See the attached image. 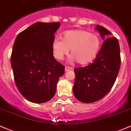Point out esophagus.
<instances>
[{
  "label": "esophagus",
  "instance_id": "esophagus-1",
  "mask_svg": "<svg viewBox=\"0 0 131 131\" xmlns=\"http://www.w3.org/2000/svg\"><path fill=\"white\" fill-rule=\"evenodd\" d=\"M72 67H69V66H66L65 67V71H69V70H71V69H72Z\"/></svg>",
  "mask_w": 131,
  "mask_h": 131
}]
</instances>
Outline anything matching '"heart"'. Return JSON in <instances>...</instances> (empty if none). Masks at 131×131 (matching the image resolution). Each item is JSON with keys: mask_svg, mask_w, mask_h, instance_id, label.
Segmentation results:
<instances>
[{"mask_svg": "<svg viewBox=\"0 0 131 131\" xmlns=\"http://www.w3.org/2000/svg\"><path fill=\"white\" fill-rule=\"evenodd\" d=\"M101 46L97 35L84 30H69L64 32L62 40L55 38L52 42L54 57L62 60L71 50L72 60L81 65H86L95 59Z\"/></svg>", "mask_w": 131, "mask_h": 131, "instance_id": "heart-1", "label": "heart"}]
</instances>
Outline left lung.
Here are the masks:
<instances>
[{
    "mask_svg": "<svg viewBox=\"0 0 131 131\" xmlns=\"http://www.w3.org/2000/svg\"><path fill=\"white\" fill-rule=\"evenodd\" d=\"M104 40L92 64L74 69L75 79L73 92L77 99L92 103L102 99L114 84L121 66L120 47L116 37L104 27L96 28Z\"/></svg>",
    "mask_w": 131,
    "mask_h": 131,
    "instance_id": "8db88e82",
    "label": "left lung"
}]
</instances>
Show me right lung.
<instances>
[{
  "mask_svg": "<svg viewBox=\"0 0 131 131\" xmlns=\"http://www.w3.org/2000/svg\"><path fill=\"white\" fill-rule=\"evenodd\" d=\"M59 22H36L18 34L10 57L14 77L20 94L34 103L54 96L65 67L53 56L52 42Z\"/></svg>",
  "mask_w": 131,
  "mask_h": 131,
  "instance_id": "right-lung-1",
  "label": "right lung"
}]
</instances>
